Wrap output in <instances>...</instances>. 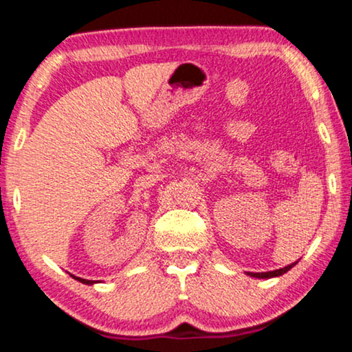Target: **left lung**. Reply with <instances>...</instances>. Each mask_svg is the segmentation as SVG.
Masks as SVG:
<instances>
[{
  "instance_id": "obj_1",
  "label": "left lung",
  "mask_w": 352,
  "mask_h": 352,
  "mask_svg": "<svg viewBox=\"0 0 352 352\" xmlns=\"http://www.w3.org/2000/svg\"><path fill=\"white\" fill-rule=\"evenodd\" d=\"M296 264H297V261L289 264V266H285L282 269H276V271H269V272H250V276L251 277H258V279H269V277H277V276L284 274V272H287L289 269H292L294 266H296Z\"/></svg>"
}]
</instances>
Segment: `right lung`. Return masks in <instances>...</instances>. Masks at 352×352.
I'll use <instances>...</instances> for the list:
<instances>
[{"label":"right lung","instance_id":"add662e5","mask_svg":"<svg viewBox=\"0 0 352 352\" xmlns=\"http://www.w3.org/2000/svg\"><path fill=\"white\" fill-rule=\"evenodd\" d=\"M75 277V276H73ZM76 280H80V282H83V284H88V285H91V284H94V280H88V279H81V277H75Z\"/></svg>","mask_w":352,"mask_h":352}]
</instances>
